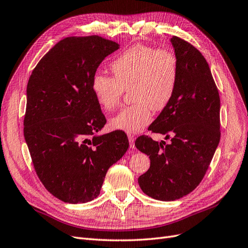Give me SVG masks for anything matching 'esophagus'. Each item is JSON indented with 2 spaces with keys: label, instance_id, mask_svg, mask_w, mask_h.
Here are the masks:
<instances>
[{
  "label": "esophagus",
  "instance_id": "obj_1",
  "mask_svg": "<svg viewBox=\"0 0 248 248\" xmlns=\"http://www.w3.org/2000/svg\"><path fill=\"white\" fill-rule=\"evenodd\" d=\"M127 138H129V142H130V147L132 149L135 148V137L133 135H127Z\"/></svg>",
  "mask_w": 248,
  "mask_h": 248
}]
</instances>
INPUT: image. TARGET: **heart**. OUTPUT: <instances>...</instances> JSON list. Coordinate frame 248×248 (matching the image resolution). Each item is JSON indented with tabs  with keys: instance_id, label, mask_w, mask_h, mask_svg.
Segmentation results:
<instances>
[{
	"instance_id": "obj_1",
	"label": "heart",
	"mask_w": 248,
	"mask_h": 248,
	"mask_svg": "<svg viewBox=\"0 0 248 248\" xmlns=\"http://www.w3.org/2000/svg\"><path fill=\"white\" fill-rule=\"evenodd\" d=\"M114 78L96 73L92 91L98 104L111 111L121 103L124 90H131L134 104L110 118L113 130L139 133L151 122L152 109L166 108L175 94L179 79V63L169 50L136 45L110 65Z\"/></svg>"
}]
</instances>
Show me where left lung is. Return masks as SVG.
<instances>
[{"label": "left lung", "instance_id": "8db88e82", "mask_svg": "<svg viewBox=\"0 0 248 248\" xmlns=\"http://www.w3.org/2000/svg\"><path fill=\"white\" fill-rule=\"evenodd\" d=\"M170 43L179 63V79L169 105L149 126L171 136L170 143L141 136L137 149L150 158L149 170L138 183L146 195L161 201L179 199L203 179L219 143V96L205 58L178 36Z\"/></svg>", "mask_w": 248, "mask_h": 248}]
</instances>
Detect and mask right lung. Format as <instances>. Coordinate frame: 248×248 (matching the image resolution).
<instances>
[{"label": "right lung", "instance_id": "add662e5", "mask_svg": "<svg viewBox=\"0 0 248 248\" xmlns=\"http://www.w3.org/2000/svg\"><path fill=\"white\" fill-rule=\"evenodd\" d=\"M119 49L98 35L61 40L35 66L26 88L24 139L45 188L67 203L95 199L108 169L129 148L126 135H96L106 124L92 78Z\"/></svg>", "mask_w": 248, "mask_h": 248}]
</instances>
